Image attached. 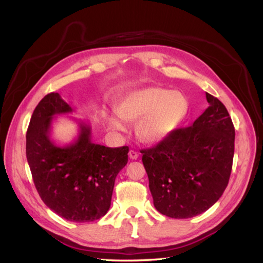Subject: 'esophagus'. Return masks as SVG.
Masks as SVG:
<instances>
[{
	"label": "esophagus",
	"instance_id": "34e87169",
	"mask_svg": "<svg viewBox=\"0 0 263 263\" xmlns=\"http://www.w3.org/2000/svg\"><path fill=\"white\" fill-rule=\"evenodd\" d=\"M128 157H130V159H137L139 157V154L136 150H130V152H128Z\"/></svg>",
	"mask_w": 263,
	"mask_h": 263
}]
</instances>
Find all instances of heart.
Returning a JSON list of instances; mask_svg holds the SVG:
<instances>
[{
	"label": "heart",
	"mask_w": 263,
	"mask_h": 263,
	"mask_svg": "<svg viewBox=\"0 0 263 263\" xmlns=\"http://www.w3.org/2000/svg\"><path fill=\"white\" fill-rule=\"evenodd\" d=\"M189 99L181 91L161 87L137 89L123 98L117 113L106 116L110 128L126 130L125 122H137L136 135L144 143H158L171 137L189 114Z\"/></svg>",
	"instance_id": "obj_1"
}]
</instances>
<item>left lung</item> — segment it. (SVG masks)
<instances>
[{"mask_svg":"<svg viewBox=\"0 0 263 263\" xmlns=\"http://www.w3.org/2000/svg\"><path fill=\"white\" fill-rule=\"evenodd\" d=\"M205 97L208 108L191 126L141 150L154 205L167 217L202 214L219 200L230 181L235 128L224 104L208 92Z\"/></svg>","mask_w":263,"mask_h":263,"instance_id":"1","label":"left lung"}]
</instances>
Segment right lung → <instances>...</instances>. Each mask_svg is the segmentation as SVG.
<instances>
[{"instance_id":"add662e5","label":"right lung","mask_w":263,"mask_h":263,"mask_svg":"<svg viewBox=\"0 0 263 263\" xmlns=\"http://www.w3.org/2000/svg\"><path fill=\"white\" fill-rule=\"evenodd\" d=\"M72 111L58 92L46 95L31 115L26 155L44 203L66 220L88 222L108 211L115 178L127 163L128 147L93 143L90 125L78 120L76 140L57 144L51 138L53 121Z\"/></svg>"}]
</instances>
